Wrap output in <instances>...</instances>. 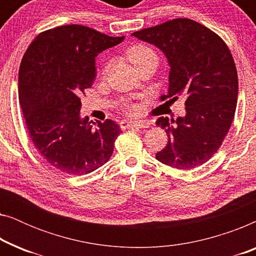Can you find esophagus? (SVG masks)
<instances>
[{
	"instance_id": "esophagus-1",
	"label": "esophagus",
	"mask_w": 256,
	"mask_h": 256,
	"mask_svg": "<svg viewBox=\"0 0 256 256\" xmlns=\"http://www.w3.org/2000/svg\"><path fill=\"white\" fill-rule=\"evenodd\" d=\"M121 128H148L150 122L146 120H138V121H122Z\"/></svg>"
}]
</instances>
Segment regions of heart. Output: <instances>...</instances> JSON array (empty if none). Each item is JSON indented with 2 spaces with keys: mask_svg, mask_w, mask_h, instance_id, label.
<instances>
[{
  "mask_svg": "<svg viewBox=\"0 0 256 256\" xmlns=\"http://www.w3.org/2000/svg\"><path fill=\"white\" fill-rule=\"evenodd\" d=\"M150 54H155V52H154L149 46H146V45H142V44L132 45V46L129 48L128 51H127L128 59L135 66H138L140 62L144 60V59ZM104 71H107V68H104ZM127 110H128L129 113L132 114V113H138L140 107L138 106V104H128Z\"/></svg>",
  "mask_w": 256,
  "mask_h": 256,
  "instance_id": "1",
  "label": "heart"
}]
</instances>
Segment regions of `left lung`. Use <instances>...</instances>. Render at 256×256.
Wrapping results in <instances>:
<instances>
[{
  "label": "left lung",
  "mask_w": 256,
  "mask_h": 256,
  "mask_svg": "<svg viewBox=\"0 0 256 256\" xmlns=\"http://www.w3.org/2000/svg\"><path fill=\"white\" fill-rule=\"evenodd\" d=\"M163 51L170 66L169 90L160 99L186 98L185 115L176 121L160 118L168 134L156 158L180 170L197 168L222 144L234 118L238 73L228 46L208 28L188 18H174L132 34Z\"/></svg>",
  "instance_id": "left-lung-1"
}]
</instances>
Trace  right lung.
<instances>
[{
  "label": "right lung",
  "mask_w": 256,
  "mask_h": 256,
  "mask_svg": "<svg viewBox=\"0 0 256 256\" xmlns=\"http://www.w3.org/2000/svg\"><path fill=\"white\" fill-rule=\"evenodd\" d=\"M124 40L70 24L40 32L23 56L18 96L26 129L40 156L62 172L87 174L113 154L120 127L80 118V96L96 78V56Z\"/></svg>",
  "instance_id": "right-lung-1"
}]
</instances>
